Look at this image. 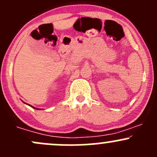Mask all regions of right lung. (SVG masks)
I'll return each mask as SVG.
<instances>
[{"instance_id":"right-lung-1","label":"right lung","mask_w":157,"mask_h":157,"mask_svg":"<svg viewBox=\"0 0 157 157\" xmlns=\"http://www.w3.org/2000/svg\"><path fill=\"white\" fill-rule=\"evenodd\" d=\"M25 104H26V103H25ZM28 105H29V106H31V108H34V109H37V110H40V109H39V108H34V107H32V106H31V105H29V104H28Z\"/></svg>"}]
</instances>
